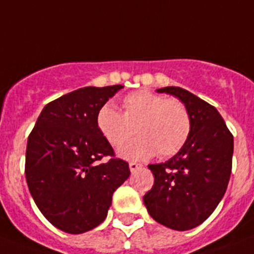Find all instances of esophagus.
Instances as JSON below:
<instances>
[{
    "label": "esophagus",
    "instance_id": "esophagus-1",
    "mask_svg": "<svg viewBox=\"0 0 254 254\" xmlns=\"http://www.w3.org/2000/svg\"><path fill=\"white\" fill-rule=\"evenodd\" d=\"M140 167H142V165L136 164V162H130V164H129V169H130V171H131V173H135L136 170L140 169Z\"/></svg>",
    "mask_w": 254,
    "mask_h": 254
}]
</instances>
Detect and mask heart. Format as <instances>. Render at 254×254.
I'll use <instances>...</instances> for the list:
<instances>
[{
  "label": "heart",
  "mask_w": 254,
  "mask_h": 254,
  "mask_svg": "<svg viewBox=\"0 0 254 254\" xmlns=\"http://www.w3.org/2000/svg\"><path fill=\"white\" fill-rule=\"evenodd\" d=\"M123 109L124 114L107 102L101 106L96 116L97 127L114 147L133 135L135 127L139 136L119 149L121 157L147 160L157 152L161 157H170L188 140L190 116L180 101L167 100L148 90H138L125 97Z\"/></svg>",
  "instance_id": "b5f03b06"
}]
</instances>
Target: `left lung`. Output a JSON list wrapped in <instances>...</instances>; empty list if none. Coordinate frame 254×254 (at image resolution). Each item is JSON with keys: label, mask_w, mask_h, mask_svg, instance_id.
<instances>
[{"label": "left lung", "mask_w": 254, "mask_h": 254, "mask_svg": "<svg viewBox=\"0 0 254 254\" xmlns=\"http://www.w3.org/2000/svg\"><path fill=\"white\" fill-rule=\"evenodd\" d=\"M158 93L179 98L191 121L189 138L178 153L162 164L148 165L154 184L143 197L147 211L161 225L190 230L215 211L231 174L234 139L219 111L179 87Z\"/></svg>", "instance_id": "8db88e82"}]
</instances>
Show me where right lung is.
Here are the masks:
<instances>
[{"instance_id": "add662e5", "label": "right lung", "mask_w": 254, "mask_h": 254, "mask_svg": "<svg viewBox=\"0 0 254 254\" xmlns=\"http://www.w3.org/2000/svg\"><path fill=\"white\" fill-rule=\"evenodd\" d=\"M123 85L85 87L52 101L32 130L25 157L30 194L43 216L69 234L101 224L112 194L130 176L129 165L97 127V111ZM106 155L112 157L101 163Z\"/></svg>"}]
</instances>
